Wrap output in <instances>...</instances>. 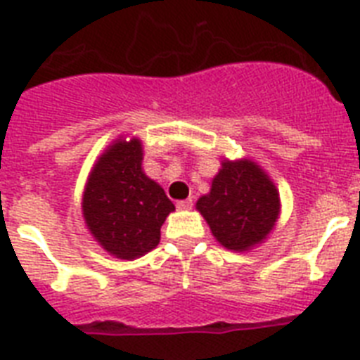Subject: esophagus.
I'll return each instance as SVG.
<instances>
[{
    "instance_id": "esophagus-1",
    "label": "esophagus",
    "mask_w": 360,
    "mask_h": 360,
    "mask_svg": "<svg viewBox=\"0 0 360 360\" xmlns=\"http://www.w3.org/2000/svg\"><path fill=\"white\" fill-rule=\"evenodd\" d=\"M178 210H191L193 207V198H186V200H178L176 202Z\"/></svg>"
}]
</instances>
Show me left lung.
I'll return each instance as SVG.
<instances>
[{"label":"left lung","mask_w":360,"mask_h":360,"mask_svg":"<svg viewBox=\"0 0 360 360\" xmlns=\"http://www.w3.org/2000/svg\"><path fill=\"white\" fill-rule=\"evenodd\" d=\"M197 210L224 248L250 250L266 239L280 215V193L269 174L250 160L222 162L212 189Z\"/></svg>","instance_id":"left-lung-1"}]
</instances>
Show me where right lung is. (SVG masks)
Instances as JSON below:
<instances>
[{
    "instance_id": "1",
    "label": "right lung",
    "mask_w": 360,
    "mask_h": 360,
    "mask_svg": "<svg viewBox=\"0 0 360 360\" xmlns=\"http://www.w3.org/2000/svg\"><path fill=\"white\" fill-rule=\"evenodd\" d=\"M141 141L117 139L91 169L82 215L95 240L120 259H136L156 248L160 228L174 204L143 173Z\"/></svg>"
}]
</instances>
